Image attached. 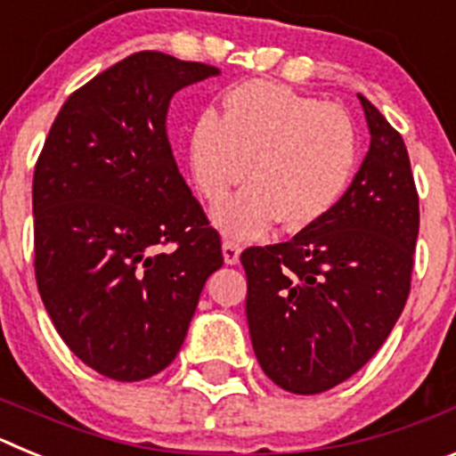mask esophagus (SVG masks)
Wrapping results in <instances>:
<instances>
[{"instance_id":"obj_1","label":"esophagus","mask_w":456,"mask_h":456,"mask_svg":"<svg viewBox=\"0 0 456 456\" xmlns=\"http://www.w3.org/2000/svg\"><path fill=\"white\" fill-rule=\"evenodd\" d=\"M221 248H224V260H225V265H237V263H240L241 247H240V244H237V241L224 240V244H221Z\"/></svg>"}]
</instances>
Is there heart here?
<instances>
[{
    "label": "heart",
    "mask_w": 456,
    "mask_h": 456,
    "mask_svg": "<svg viewBox=\"0 0 456 456\" xmlns=\"http://www.w3.org/2000/svg\"><path fill=\"white\" fill-rule=\"evenodd\" d=\"M356 127L333 102H320L276 82L237 84L224 116L205 111L189 134L193 183L219 203L241 180L248 187L215 209L225 235H260L281 221L305 228L336 205L356 164Z\"/></svg>",
    "instance_id": "obj_1"
}]
</instances>
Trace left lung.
Listing matches in <instances>:
<instances>
[{"label":"left lung","mask_w":456,"mask_h":456,"mask_svg":"<svg viewBox=\"0 0 456 456\" xmlns=\"http://www.w3.org/2000/svg\"><path fill=\"white\" fill-rule=\"evenodd\" d=\"M370 151L342 199L289 241L241 253L257 363L273 384L317 395L363 368L400 320L420 209L400 132L358 95Z\"/></svg>","instance_id":"1"}]
</instances>
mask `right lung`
<instances>
[{
  "label": "right lung",
  "mask_w": 456,
  "mask_h": 456,
  "mask_svg": "<svg viewBox=\"0 0 456 456\" xmlns=\"http://www.w3.org/2000/svg\"><path fill=\"white\" fill-rule=\"evenodd\" d=\"M219 75L136 52L72 93L34 171V269L70 352L116 381L162 372L224 265L167 134L171 98Z\"/></svg>",
  "instance_id": "add662e5"
}]
</instances>
